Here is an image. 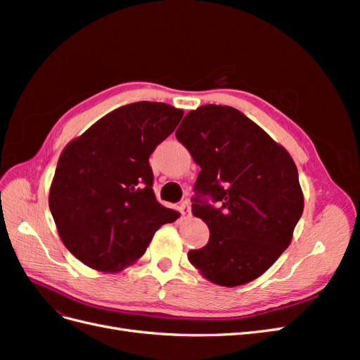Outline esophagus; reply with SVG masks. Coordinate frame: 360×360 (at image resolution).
Instances as JSON below:
<instances>
[{"label": "esophagus", "instance_id": "1", "mask_svg": "<svg viewBox=\"0 0 360 360\" xmlns=\"http://www.w3.org/2000/svg\"><path fill=\"white\" fill-rule=\"evenodd\" d=\"M180 213L183 217H191L192 212H191V201L189 200H184L180 205Z\"/></svg>", "mask_w": 360, "mask_h": 360}]
</instances>
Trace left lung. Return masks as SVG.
Returning a JSON list of instances; mask_svg holds the SVG:
<instances>
[{"label":"left lung","instance_id":"left-lung-1","mask_svg":"<svg viewBox=\"0 0 360 360\" xmlns=\"http://www.w3.org/2000/svg\"><path fill=\"white\" fill-rule=\"evenodd\" d=\"M198 163L192 213L210 230L189 250L191 264L216 285L259 278L290 246L303 213V192L288 151L236 108L204 105L176 130ZM209 194L217 210L200 200Z\"/></svg>","mask_w":360,"mask_h":360}]
</instances>
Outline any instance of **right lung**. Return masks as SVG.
<instances>
[{
	"instance_id": "1",
	"label": "right lung",
	"mask_w": 360,
	"mask_h": 360,
	"mask_svg": "<svg viewBox=\"0 0 360 360\" xmlns=\"http://www.w3.org/2000/svg\"><path fill=\"white\" fill-rule=\"evenodd\" d=\"M181 117L162 102L124 105L64 147L49 209L61 242L85 266L123 270L144 255L163 224L180 217L156 200L148 158Z\"/></svg>"
}]
</instances>
